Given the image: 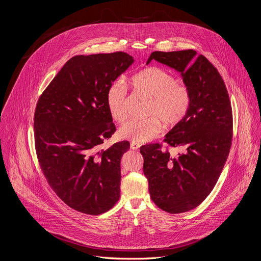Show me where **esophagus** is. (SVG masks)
Returning a JSON list of instances; mask_svg holds the SVG:
<instances>
[{"instance_id": "1", "label": "esophagus", "mask_w": 261, "mask_h": 261, "mask_svg": "<svg viewBox=\"0 0 261 261\" xmlns=\"http://www.w3.org/2000/svg\"><path fill=\"white\" fill-rule=\"evenodd\" d=\"M130 146H131V148H132V149L137 150V149H139V147H140V143L135 142V141H132V142H131V144H130Z\"/></svg>"}]
</instances>
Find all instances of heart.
I'll use <instances>...</instances> for the list:
<instances>
[{
	"label": "heart",
	"mask_w": 261,
	"mask_h": 261,
	"mask_svg": "<svg viewBox=\"0 0 261 261\" xmlns=\"http://www.w3.org/2000/svg\"><path fill=\"white\" fill-rule=\"evenodd\" d=\"M133 88L147 97L149 118L132 120L122 126L119 135L135 142H146L160 135L163 123L167 127H175L187 117L193 101L190 87L177 83V79L169 71L151 66L131 77ZM107 107L111 117L118 123H125L129 117L125 85L116 81L107 91Z\"/></svg>",
	"instance_id": "b5f03b06"
}]
</instances>
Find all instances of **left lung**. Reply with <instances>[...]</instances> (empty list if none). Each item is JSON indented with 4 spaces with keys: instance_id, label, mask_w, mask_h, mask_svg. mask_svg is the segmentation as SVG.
<instances>
[{
    "instance_id": "left-lung-1",
    "label": "left lung",
    "mask_w": 261,
    "mask_h": 261,
    "mask_svg": "<svg viewBox=\"0 0 261 261\" xmlns=\"http://www.w3.org/2000/svg\"><path fill=\"white\" fill-rule=\"evenodd\" d=\"M193 49L150 54L152 60L180 71L193 95L185 120L162 143L142 145L143 173L152 202L177 214L198 207L214 189L227 160L232 139V111L225 84L217 68ZM186 152L172 157L169 147Z\"/></svg>"
}]
</instances>
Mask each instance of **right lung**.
<instances>
[{"mask_svg":"<svg viewBox=\"0 0 261 261\" xmlns=\"http://www.w3.org/2000/svg\"><path fill=\"white\" fill-rule=\"evenodd\" d=\"M133 61L122 51L73 56L38 100L34 133L41 170L59 199L81 213L99 215L120 198L121 159L130 142L99 146L116 131L108 88Z\"/></svg>","mask_w":261,"mask_h":261,"instance_id":"1","label":"right lung"}]
</instances>
